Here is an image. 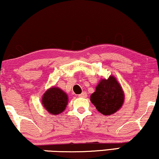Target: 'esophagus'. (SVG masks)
<instances>
[{
    "label": "esophagus",
    "mask_w": 159,
    "mask_h": 159,
    "mask_svg": "<svg viewBox=\"0 0 159 159\" xmlns=\"http://www.w3.org/2000/svg\"><path fill=\"white\" fill-rule=\"evenodd\" d=\"M79 97L80 98H87V94L86 92H82V93L80 94V95H79Z\"/></svg>",
    "instance_id": "obj_1"
}]
</instances>
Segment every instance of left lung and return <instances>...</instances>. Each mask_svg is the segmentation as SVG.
Masks as SVG:
<instances>
[{
	"mask_svg": "<svg viewBox=\"0 0 159 159\" xmlns=\"http://www.w3.org/2000/svg\"><path fill=\"white\" fill-rule=\"evenodd\" d=\"M123 89L113 76L102 79L97 85L95 92L90 96V100L96 109L104 116L116 112L124 102Z\"/></svg>",
	"mask_w": 159,
	"mask_h": 159,
	"instance_id": "8db88e82",
	"label": "left lung"
}]
</instances>
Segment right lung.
<instances>
[{
	"label": "right lung",
	"mask_w": 159,
	"mask_h": 159,
	"mask_svg": "<svg viewBox=\"0 0 159 159\" xmlns=\"http://www.w3.org/2000/svg\"><path fill=\"white\" fill-rule=\"evenodd\" d=\"M68 96L57 87L48 89L42 97V105L49 113L58 115L63 112L67 105Z\"/></svg>",
	"instance_id": "right-lung-1"
}]
</instances>
